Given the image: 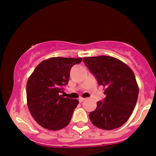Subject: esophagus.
<instances>
[{"label": "esophagus", "mask_w": 156, "mask_h": 156, "mask_svg": "<svg viewBox=\"0 0 156 156\" xmlns=\"http://www.w3.org/2000/svg\"><path fill=\"white\" fill-rule=\"evenodd\" d=\"M85 98H79V99H78V101H79V102H80V103H82V102H83V101H85Z\"/></svg>", "instance_id": "esophagus-1"}]
</instances>
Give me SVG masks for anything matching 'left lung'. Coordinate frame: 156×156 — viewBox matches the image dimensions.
<instances>
[{
    "label": "left lung",
    "mask_w": 156,
    "mask_h": 156,
    "mask_svg": "<svg viewBox=\"0 0 156 156\" xmlns=\"http://www.w3.org/2000/svg\"><path fill=\"white\" fill-rule=\"evenodd\" d=\"M83 61L99 86L104 87L106 95L103 101L97 103L95 110L89 113V119L101 129L119 128L130 118L139 95L133 70L122 61L108 55L84 57Z\"/></svg>",
    "instance_id": "left-lung-1"
}]
</instances>
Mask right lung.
I'll return each mask as SVG.
<instances>
[{"mask_svg": "<svg viewBox=\"0 0 156 156\" xmlns=\"http://www.w3.org/2000/svg\"><path fill=\"white\" fill-rule=\"evenodd\" d=\"M82 58L52 57L37 65L26 84L27 105L35 121L42 128L57 130L65 128L72 118L78 100L60 95L68 83L73 65Z\"/></svg>", "mask_w": 156, "mask_h": 156, "instance_id": "add662e5", "label": "right lung"}]
</instances>
